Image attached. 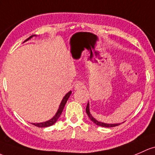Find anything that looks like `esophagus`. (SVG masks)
Masks as SVG:
<instances>
[{
  "mask_svg": "<svg viewBox=\"0 0 155 155\" xmlns=\"http://www.w3.org/2000/svg\"><path fill=\"white\" fill-rule=\"evenodd\" d=\"M75 90H81L84 87V84L82 82H77L75 84Z\"/></svg>",
  "mask_w": 155,
  "mask_h": 155,
  "instance_id": "34e87169",
  "label": "esophagus"
}]
</instances>
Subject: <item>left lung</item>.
<instances>
[{
    "mask_svg": "<svg viewBox=\"0 0 155 155\" xmlns=\"http://www.w3.org/2000/svg\"><path fill=\"white\" fill-rule=\"evenodd\" d=\"M89 102L87 103V107H86V113H87V116L89 117V118H90V120L91 121L93 122V123H95L96 125H99V126H102V127H107V128H110V127H115V126H117V125H120V123H115V124H109V123H102V122H99L98 120H96L95 118H94V117L91 115V112H90V106H89Z\"/></svg>",
    "mask_w": 155,
    "mask_h": 155,
    "instance_id": "left-lung-1",
    "label": "left lung"
}]
</instances>
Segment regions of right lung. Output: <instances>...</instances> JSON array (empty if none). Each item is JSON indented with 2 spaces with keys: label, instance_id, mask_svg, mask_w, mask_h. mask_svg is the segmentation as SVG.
<instances>
[{
  "label": "right lung",
  "instance_id": "1",
  "mask_svg": "<svg viewBox=\"0 0 155 155\" xmlns=\"http://www.w3.org/2000/svg\"><path fill=\"white\" fill-rule=\"evenodd\" d=\"M33 36H36V35H31V36L29 37L28 38L26 39V40L24 41V42L27 41H28V40H30V39L32 38V37H33ZM71 93H72V91H69V92H68V94H67L66 95H65L64 97H63L62 100H61V103H60L59 107H58V110H57V112L56 113V114H55L54 116H53V118H51V119H50V120H48V121L44 122V123H32V125H35V126H37V127H39V128H45V127L51 126L52 125H53V124H54V123H56L57 120H58V119L59 118V117H60V116H61V113H62L63 109H64V107L65 104H66L67 101H68V98H69L70 96H71Z\"/></svg>",
  "mask_w": 155,
  "mask_h": 155
}]
</instances>
